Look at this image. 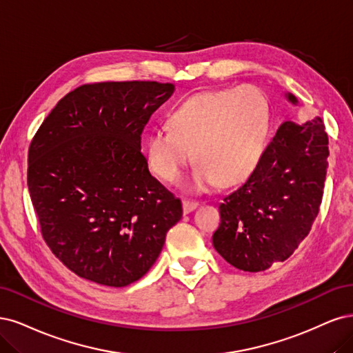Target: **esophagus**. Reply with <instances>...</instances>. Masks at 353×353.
<instances>
[{
	"instance_id": "1",
	"label": "esophagus",
	"mask_w": 353,
	"mask_h": 353,
	"mask_svg": "<svg viewBox=\"0 0 353 353\" xmlns=\"http://www.w3.org/2000/svg\"><path fill=\"white\" fill-rule=\"evenodd\" d=\"M199 207L198 202H193V201H183V212L189 214L192 211H195Z\"/></svg>"
}]
</instances>
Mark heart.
Masks as SVG:
<instances>
[{
  "instance_id": "1",
  "label": "heart",
  "mask_w": 353,
  "mask_h": 353,
  "mask_svg": "<svg viewBox=\"0 0 353 353\" xmlns=\"http://www.w3.org/2000/svg\"><path fill=\"white\" fill-rule=\"evenodd\" d=\"M170 124L146 134V163L172 183L195 157L198 164L185 188L201 193L221 180L237 185L255 172L265 151L270 112L261 90L243 85L188 97L173 110Z\"/></svg>"
}]
</instances>
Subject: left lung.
Returning a JSON list of instances; mask_svg holds the SVG:
<instances>
[{"instance_id": "left-lung-1", "label": "left lung", "mask_w": 353, "mask_h": 353, "mask_svg": "<svg viewBox=\"0 0 353 353\" xmlns=\"http://www.w3.org/2000/svg\"><path fill=\"white\" fill-rule=\"evenodd\" d=\"M288 102L298 105L292 94ZM328 138L320 117L284 121L243 186L220 203L212 245L233 267L256 272L288 259L320 211Z\"/></svg>"}]
</instances>
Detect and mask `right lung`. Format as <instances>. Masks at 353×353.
<instances>
[{
  "label": "right lung",
  "instance_id": "right-lung-1",
  "mask_svg": "<svg viewBox=\"0 0 353 353\" xmlns=\"http://www.w3.org/2000/svg\"><path fill=\"white\" fill-rule=\"evenodd\" d=\"M158 82L74 89L29 148L28 186L45 242L79 277L124 288L160 256L181 202L151 176L141 134L174 92Z\"/></svg>",
  "mask_w": 353,
  "mask_h": 353
}]
</instances>
